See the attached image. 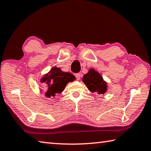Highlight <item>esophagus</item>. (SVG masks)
Instances as JSON below:
<instances>
[{
    "label": "esophagus",
    "mask_w": 151,
    "mask_h": 151,
    "mask_svg": "<svg viewBox=\"0 0 151 151\" xmlns=\"http://www.w3.org/2000/svg\"><path fill=\"white\" fill-rule=\"evenodd\" d=\"M75 76H76V79H77V80H79V79L81 78V74L76 73V74H75Z\"/></svg>",
    "instance_id": "1"
}]
</instances>
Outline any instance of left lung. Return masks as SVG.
Instances as JSON below:
<instances>
[{
    "label": "left lung",
    "mask_w": 151,
    "mask_h": 151,
    "mask_svg": "<svg viewBox=\"0 0 151 151\" xmlns=\"http://www.w3.org/2000/svg\"><path fill=\"white\" fill-rule=\"evenodd\" d=\"M82 81L91 93L104 94L108 89L106 82L101 74L94 68H90L88 73L84 75Z\"/></svg>",
    "instance_id": "8db88e82"
}]
</instances>
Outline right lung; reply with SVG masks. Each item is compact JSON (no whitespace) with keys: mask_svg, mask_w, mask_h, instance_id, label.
Returning a JSON list of instances; mask_svg holds the SVG:
<instances>
[{"mask_svg":"<svg viewBox=\"0 0 151 151\" xmlns=\"http://www.w3.org/2000/svg\"><path fill=\"white\" fill-rule=\"evenodd\" d=\"M75 79V76L71 73L63 72L60 68L54 66L49 72L42 76L40 81L45 83L47 91L45 96L47 98H50L62 93L66 85L69 82H73Z\"/></svg>","mask_w":151,"mask_h":151,"instance_id":"right-lung-1","label":"right lung"}]
</instances>
